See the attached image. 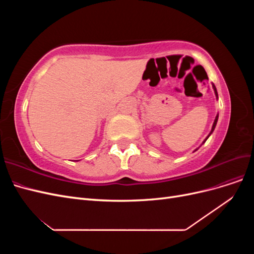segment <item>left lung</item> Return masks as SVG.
<instances>
[{
  "instance_id": "8db88e82",
  "label": "left lung",
  "mask_w": 254,
  "mask_h": 254,
  "mask_svg": "<svg viewBox=\"0 0 254 254\" xmlns=\"http://www.w3.org/2000/svg\"><path fill=\"white\" fill-rule=\"evenodd\" d=\"M213 88H214V91H215V94H216V96H217V92H216V88H215V86H213ZM217 120H218V115H217V117H216V119H215V121H214V124H213V127H212V130H211V132H210V134L213 132V130H214V128H215V126H216V123H217ZM210 134H209V136H210ZM209 136H207V137H209ZM207 137H206V139H207ZM206 139L204 140V142L206 141ZM203 142V143H204Z\"/></svg>"
}]
</instances>
